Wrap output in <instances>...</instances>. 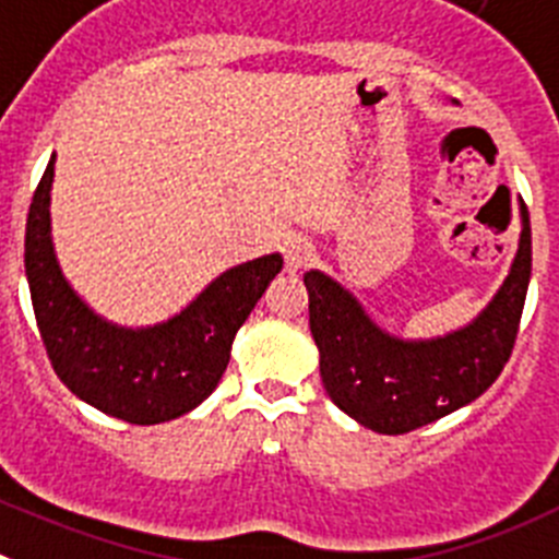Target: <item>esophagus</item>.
<instances>
[{
  "instance_id": "1",
  "label": "esophagus",
  "mask_w": 559,
  "mask_h": 559,
  "mask_svg": "<svg viewBox=\"0 0 559 559\" xmlns=\"http://www.w3.org/2000/svg\"><path fill=\"white\" fill-rule=\"evenodd\" d=\"M284 259H286V270H289V273H298V270H304L306 264L314 261V248H311L306 239L295 236V239H289V242L284 245Z\"/></svg>"
}]
</instances>
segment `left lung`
I'll return each instance as SVG.
<instances>
[{
    "label": "left lung",
    "instance_id": "obj_1",
    "mask_svg": "<svg viewBox=\"0 0 559 559\" xmlns=\"http://www.w3.org/2000/svg\"><path fill=\"white\" fill-rule=\"evenodd\" d=\"M518 214L521 234L507 278L474 320L445 334L424 340L392 334L340 281L323 270L304 273L320 379L345 415L379 435H406L462 409L499 379L532 275L526 205Z\"/></svg>",
    "mask_w": 559,
    "mask_h": 559
}]
</instances>
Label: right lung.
I'll list each match as a JSON object with an SVG mask.
<instances>
[{
  "mask_svg": "<svg viewBox=\"0 0 559 559\" xmlns=\"http://www.w3.org/2000/svg\"><path fill=\"white\" fill-rule=\"evenodd\" d=\"M52 180L55 153L29 203L24 270L55 373L80 401L124 424H167L192 412L217 390L236 331L281 273L284 255L228 267L160 323L119 325L85 304L60 270L49 214Z\"/></svg>",
  "mask_w": 559,
  "mask_h": 559,
  "instance_id": "obj_1",
  "label": "right lung"
}]
</instances>
